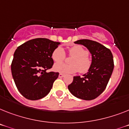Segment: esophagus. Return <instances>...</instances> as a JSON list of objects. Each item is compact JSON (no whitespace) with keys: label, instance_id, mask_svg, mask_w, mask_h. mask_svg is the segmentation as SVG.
Returning <instances> with one entry per match:
<instances>
[{"label":"esophagus","instance_id":"esophagus-1","mask_svg":"<svg viewBox=\"0 0 129 129\" xmlns=\"http://www.w3.org/2000/svg\"><path fill=\"white\" fill-rule=\"evenodd\" d=\"M64 77V75L62 74V73H59V78H62V77Z\"/></svg>","mask_w":129,"mask_h":129}]
</instances>
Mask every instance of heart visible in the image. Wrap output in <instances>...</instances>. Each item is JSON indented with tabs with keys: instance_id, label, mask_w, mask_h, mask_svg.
I'll return each mask as SVG.
<instances>
[{
	"instance_id": "obj_1",
	"label": "heart",
	"mask_w": 129,
	"mask_h": 129,
	"mask_svg": "<svg viewBox=\"0 0 129 129\" xmlns=\"http://www.w3.org/2000/svg\"><path fill=\"white\" fill-rule=\"evenodd\" d=\"M70 54L73 56L70 60L71 64L57 63L54 66V70L59 73L66 74L73 73L79 71L80 73H86L91 66V60L88 58L87 50L80 45H75L69 50ZM52 58L56 62H61L66 58L64 49L58 46L53 51Z\"/></svg>"
}]
</instances>
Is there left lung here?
Wrapping results in <instances>:
<instances>
[{"label": "left lung", "mask_w": 129, "mask_h": 129, "mask_svg": "<svg viewBox=\"0 0 129 129\" xmlns=\"http://www.w3.org/2000/svg\"><path fill=\"white\" fill-rule=\"evenodd\" d=\"M74 43L83 45L88 50L92 56L91 66L82 77H73L68 89L77 98L94 100L106 88L114 68L113 55L110 49L96 41L81 39Z\"/></svg>", "instance_id": "left-lung-1"}]
</instances>
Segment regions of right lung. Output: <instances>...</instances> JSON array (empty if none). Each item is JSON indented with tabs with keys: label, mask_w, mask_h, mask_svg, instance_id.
Returning <instances> with one entry per match:
<instances>
[{
	"label": "right lung",
	"mask_w": 129,
	"mask_h": 129,
	"mask_svg": "<svg viewBox=\"0 0 129 129\" xmlns=\"http://www.w3.org/2000/svg\"><path fill=\"white\" fill-rule=\"evenodd\" d=\"M60 43L44 38L30 40L18 46L11 65L13 79L25 98L37 100L50 92L59 73L46 72L52 67L53 51Z\"/></svg>",
	"instance_id": "right-lung-1"
}]
</instances>
